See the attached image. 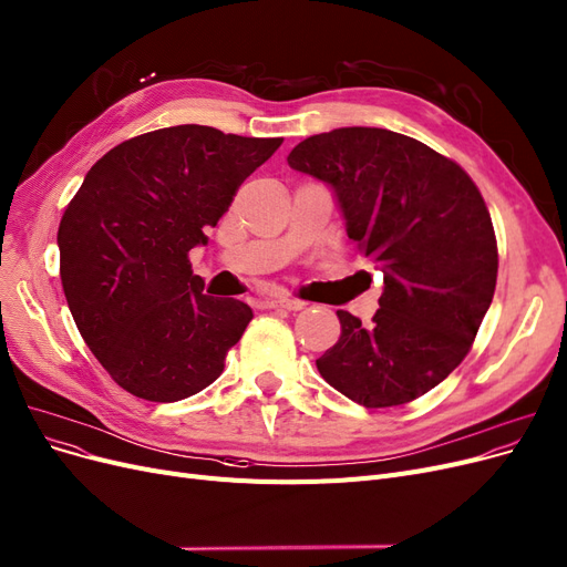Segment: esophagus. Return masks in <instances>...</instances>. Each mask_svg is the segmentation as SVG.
<instances>
[{
	"label": "esophagus",
	"mask_w": 567,
	"mask_h": 567,
	"mask_svg": "<svg viewBox=\"0 0 567 567\" xmlns=\"http://www.w3.org/2000/svg\"><path fill=\"white\" fill-rule=\"evenodd\" d=\"M307 302L302 300H292V298H284V296H275V298H265L262 307L267 309H288V311H300L305 309Z\"/></svg>",
	"instance_id": "1"
}]
</instances>
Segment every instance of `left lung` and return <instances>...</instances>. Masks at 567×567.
Returning a JSON list of instances; mask_svg holds the SVG:
<instances>
[{
	"label": "left lung",
	"mask_w": 567,
	"mask_h": 567,
	"mask_svg": "<svg viewBox=\"0 0 567 567\" xmlns=\"http://www.w3.org/2000/svg\"><path fill=\"white\" fill-rule=\"evenodd\" d=\"M288 164L336 189L349 239L384 275L373 323L338 311L321 378L365 408L420 399L470 354L495 296L497 239L476 183L424 143L368 126L311 135Z\"/></svg>",
	"instance_id": "1"
}]
</instances>
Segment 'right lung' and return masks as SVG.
Instances as JSON below:
<instances>
[{
  "instance_id": "obj_1",
  "label": "right lung",
  "mask_w": 567,
  "mask_h": 567,
  "mask_svg": "<svg viewBox=\"0 0 567 567\" xmlns=\"http://www.w3.org/2000/svg\"><path fill=\"white\" fill-rule=\"evenodd\" d=\"M281 143L183 124L120 143L86 173L58 227L61 281L84 342L128 394L173 403L220 378L252 311L204 296L189 250Z\"/></svg>"
}]
</instances>
